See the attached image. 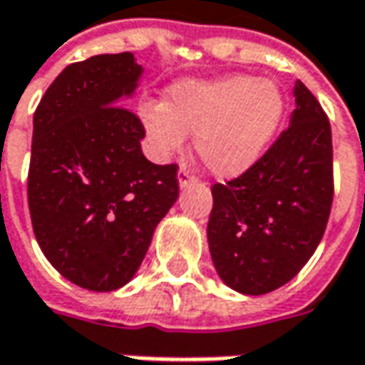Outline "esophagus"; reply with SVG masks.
Segmentation results:
<instances>
[{"instance_id":"esophagus-1","label":"esophagus","mask_w":365,"mask_h":365,"mask_svg":"<svg viewBox=\"0 0 365 365\" xmlns=\"http://www.w3.org/2000/svg\"><path fill=\"white\" fill-rule=\"evenodd\" d=\"M192 180H197V178L190 175V170H188V168L182 166V168L178 170V185H180V188H185L187 185H190Z\"/></svg>"}]
</instances>
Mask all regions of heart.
I'll return each mask as SVG.
<instances>
[{
    "label": "heart",
    "mask_w": 365,
    "mask_h": 365,
    "mask_svg": "<svg viewBox=\"0 0 365 365\" xmlns=\"http://www.w3.org/2000/svg\"><path fill=\"white\" fill-rule=\"evenodd\" d=\"M283 108L275 82L231 76L178 82L165 104H143L140 118L160 158L180 153L188 132H195V150L207 170L235 178L261 160L279 128Z\"/></svg>",
    "instance_id": "obj_1"
}]
</instances>
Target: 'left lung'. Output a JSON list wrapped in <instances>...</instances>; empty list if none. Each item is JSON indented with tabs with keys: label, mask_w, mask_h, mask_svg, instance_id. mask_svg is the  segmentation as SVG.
Returning <instances> with one entry per match:
<instances>
[{
	"label": "left lung",
	"mask_w": 365,
	"mask_h": 365,
	"mask_svg": "<svg viewBox=\"0 0 365 365\" xmlns=\"http://www.w3.org/2000/svg\"><path fill=\"white\" fill-rule=\"evenodd\" d=\"M289 126L253 168L212 187L207 225L215 269L231 289L263 295L291 281L314 255L334 200L331 128L297 82Z\"/></svg>",
	"instance_id": "obj_1"
}]
</instances>
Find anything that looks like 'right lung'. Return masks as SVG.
Masks as SVG:
<instances>
[{
  "label": "right lung",
  "mask_w": 365,
  "mask_h": 365,
  "mask_svg": "<svg viewBox=\"0 0 365 365\" xmlns=\"http://www.w3.org/2000/svg\"><path fill=\"white\" fill-rule=\"evenodd\" d=\"M143 76L134 53L70 63L34 114L28 205L46 259L90 291L126 285L178 199L177 165H153L124 108Z\"/></svg>",
  "instance_id": "add662e5"
}]
</instances>
